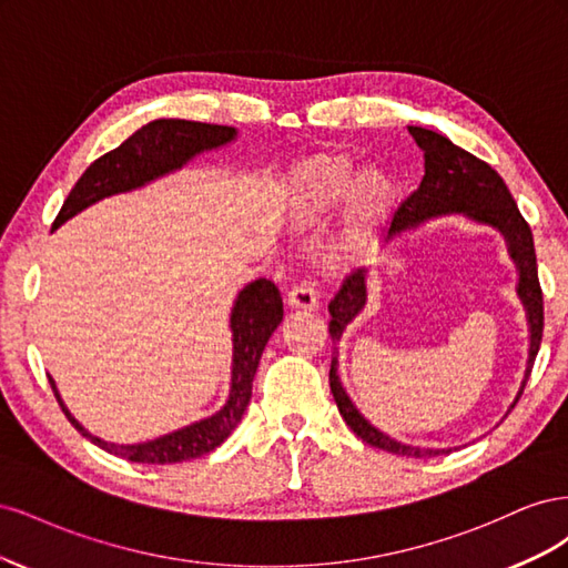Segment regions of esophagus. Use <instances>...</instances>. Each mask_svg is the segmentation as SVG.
<instances>
[{
	"label": "esophagus",
	"mask_w": 568,
	"mask_h": 568,
	"mask_svg": "<svg viewBox=\"0 0 568 568\" xmlns=\"http://www.w3.org/2000/svg\"><path fill=\"white\" fill-rule=\"evenodd\" d=\"M286 305L291 311H315L320 305V296L311 284H298L286 294Z\"/></svg>",
	"instance_id": "34e87169"
}]
</instances>
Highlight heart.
<instances>
[{
	"label": "heart",
	"mask_w": 568,
	"mask_h": 568,
	"mask_svg": "<svg viewBox=\"0 0 568 568\" xmlns=\"http://www.w3.org/2000/svg\"><path fill=\"white\" fill-rule=\"evenodd\" d=\"M346 201L341 215V248H355L379 230L398 203V184L379 168L359 175L346 156H324L305 163L288 182V211L307 227Z\"/></svg>",
	"instance_id": "b5f03b06"
}]
</instances>
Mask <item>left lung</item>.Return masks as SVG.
<instances>
[{
    "mask_svg": "<svg viewBox=\"0 0 568 568\" xmlns=\"http://www.w3.org/2000/svg\"><path fill=\"white\" fill-rule=\"evenodd\" d=\"M412 140L424 151V178L417 192H412L393 213L388 236H398L407 230H417L428 220H436L443 215H462L464 220H471L476 225L493 227L500 232L507 253L511 257L514 267H517V296L526 311L528 322V359L524 369V379L519 386L517 398L509 405V409L517 405L521 398L524 386L530 376L532 363L540 351L542 341V291L538 282V265H536V248H532V234L521 217L517 203H514L507 184L495 170L471 156L469 151L453 144L448 136H443L434 130L426 128H407ZM367 267H357L343 280L338 294L329 303V334L334 341V355H332V369H329V386L334 393V400L343 422H346L353 434L369 443L372 448H379L393 455L405 457H436L448 455L453 448H422V445H409L390 438L382 428H376L363 412L355 407L351 395L343 388L338 376V348L346 326L365 311L367 305ZM507 409V412H509Z\"/></svg>",
    "mask_w": 568,
    "mask_h": 568,
    "instance_id": "obj_1",
    "label": "left lung"
}]
</instances>
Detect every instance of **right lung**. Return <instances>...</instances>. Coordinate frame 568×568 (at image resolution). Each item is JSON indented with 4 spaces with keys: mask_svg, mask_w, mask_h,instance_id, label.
I'll return each mask as SVG.
<instances>
[{
    "mask_svg": "<svg viewBox=\"0 0 568 568\" xmlns=\"http://www.w3.org/2000/svg\"><path fill=\"white\" fill-rule=\"evenodd\" d=\"M239 130L227 125H209L194 123V120H178V118H161L153 123L136 130L132 136L120 144L118 149L104 153L97 159L82 178L71 189V194L63 201L61 211L54 220L51 230H59L63 222L75 217L90 205L104 201L115 194H128L134 189H142L151 182H156L165 175H173L182 170L189 161H194L199 153L215 151L227 146L236 140ZM284 317V305L280 288L270 280H255L239 291L232 313H230V329H232V376H230V395L225 405L211 417L186 424L178 432L163 434L144 443H109L90 434L65 407L57 382L49 376V384L54 388L57 400L65 412L78 432L90 438L101 450H106L115 457L140 464H175L196 459L205 453L215 450L217 445L227 440L236 424L242 422L244 412L251 400L253 376L261 363L265 343L272 332L277 329Z\"/></svg>",
    "mask_w": 568,
    "mask_h": 568,
    "instance_id": "add662e5",
    "label": "right lung"
}]
</instances>
